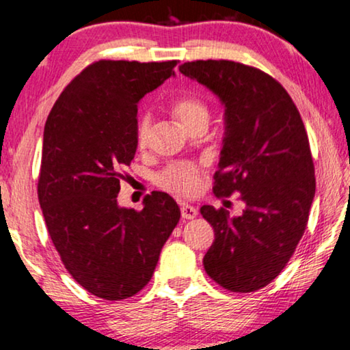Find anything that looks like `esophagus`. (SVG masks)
I'll list each match as a JSON object with an SVG mask.
<instances>
[{
  "instance_id": "obj_1",
  "label": "esophagus",
  "mask_w": 350,
  "mask_h": 350,
  "mask_svg": "<svg viewBox=\"0 0 350 350\" xmlns=\"http://www.w3.org/2000/svg\"><path fill=\"white\" fill-rule=\"evenodd\" d=\"M180 215H182V219L191 220V219H195L196 215H198V209L193 208V206H191V204L182 203L180 204Z\"/></svg>"
}]
</instances>
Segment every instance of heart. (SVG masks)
Segmentation results:
<instances>
[{"label": "heart", "instance_id": "heart-1", "mask_svg": "<svg viewBox=\"0 0 350 350\" xmlns=\"http://www.w3.org/2000/svg\"><path fill=\"white\" fill-rule=\"evenodd\" d=\"M173 114L187 130L193 131L196 126L208 125L209 107L204 101L195 96H184L173 103ZM154 125L150 114H141L136 122V144L139 149L149 147ZM157 184L173 193L191 196L201 187V166L193 161H176L166 166L155 177Z\"/></svg>", "mask_w": 350, "mask_h": 350}]
</instances>
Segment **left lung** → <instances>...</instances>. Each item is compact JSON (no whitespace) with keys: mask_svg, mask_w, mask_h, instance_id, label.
<instances>
[{"mask_svg":"<svg viewBox=\"0 0 350 350\" xmlns=\"http://www.w3.org/2000/svg\"><path fill=\"white\" fill-rule=\"evenodd\" d=\"M182 75L208 87L225 107L215 196L234 191L243 215L201 206L215 239L203 258L208 275L230 292L249 293L279 275L306 230L316 177L301 116L267 72L230 60H196Z\"/></svg>","mask_w":350,"mask_h":350,"instance_id":"8db88e82","label":"left lung"}]
</instances>
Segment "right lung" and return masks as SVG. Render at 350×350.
Instances as JSON below:
<instances>
[{
    "label": "right lung",
    "instance_id": "right-lung-1",
    "mask_svg": "<svg viewBox=\"0 0 350 350\" xmlns=\"http://www.w3.org/2000/svg\"><path fill=\"white\" fill-rule=\"evenodd\" d=\"M177 62L100 60L58 96L44 126L38 198L65 268L95 297L142 290L180 219L165 191L142 211L120 208L124 168L136 154L137 103L174 76Z\"/></svg>",
    "mask_w": 350,
    "mask_h": 350
}]
</instances>
